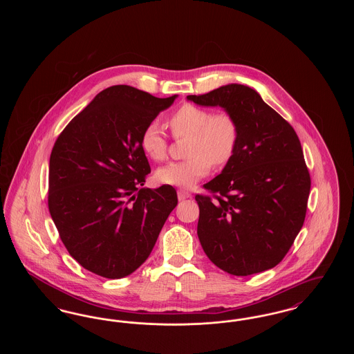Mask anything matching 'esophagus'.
<instances>
[{"label":"esophagus","instance_id":"1","mask_svg":"<svg viewBox=\"0 0 354 354\" xmlns=\"http://www.w3.org/2000/svg\"><path fill=\"white\" fill-rule=\"evenodd\" d=\"M192 195H191V192H188V191H185V189H179L178 191V198H179V201H185V199H188V198H191Z\"/></svg>","mask_w":354,"mask_h":354}]
</instances>
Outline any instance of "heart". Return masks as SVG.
<instances>
[{"label": "heart", "instance_id": "b5f03b06", "mask_svg": "<svg viewBox=\"0 0 354 354\" xmlns=\"http://www.w3.org/2000/svg\"><path fill=\"white\" fill-rule=\"evenodd\" d=\"M175 138H189L185 160L171 162L156 171L160 185L189 188L215 167L227 166L235 156L239 145V124L228 111L212 113L208 109L185 103L169 118ZM140 149L153 162L167 158L169 143L156 122L142 130Z\"/></svg>", "mask_w": 354, "mask_h": 354}]
</instances>
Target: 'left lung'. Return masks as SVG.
<instances>
[{
    "mask_svg": "<svg viewBox=\"0 0 354 354\" xmlns=\"http://www.w3.org/2000/svg\"><path fill=\"white\" fill-rule=\"evenodd\" d=\"M221 106L239 124L232 160L195 196L198 236L220 270L248 276L276 267L303 227L310 175L293 127L248 86L231 84L188 95Z\"/></svg>",
    "mask_w": 354,
    "mask_h": 354,
    "instance_id": "obj_1",
    "label": "left lung"
}]
</instances>
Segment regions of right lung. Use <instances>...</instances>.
Listing matches in <instances>:
<instances>
[{
	"label": "right lung",
	"mask_w": 354,
	"mask_h": 354,
	"mask_svg": "<svg viewBox=\"0 0 354 354\" xmlns=\"http://www.w3.org/2000/svg\"><path fill=\"white\" fill-rule=\"evenodd\" d=\"M175 98L111 86L58 135L48 204L64 245L84 270L106 279L133 273L176 207L172 185L140 188L151 169L139 142L146 124Z\"/></svg>",
	"instance_id": "add662e5"
}]
</instances>
